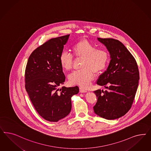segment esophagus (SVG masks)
I'll return each instance as SVG.
<instances>
[{"instance_id": "obj_1", "label": "esophagus", "mask_w": 151, "mask_h": 151, "mask_svg": "<svg viewBox=\"0 0 151 151\" xmlns=\"http://www.w3.org/2000/svg\"><path fill=\"white\" fill-rule=\"evenodd\" d=\"M79 92L81 93H86L87 92V90L84 89L83 88L79 87Z\"/></svg>"}]
</instances>
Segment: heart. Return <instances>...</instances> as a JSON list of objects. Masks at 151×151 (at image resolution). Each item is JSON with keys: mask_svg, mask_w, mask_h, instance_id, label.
I'll return each mask as SVG.
<instances>
[{"mask_svg": "<svg viewBox=\"0 0 151 151\" xmlns=\"http://www.w3.org/2000/svg\"><path fill=\"white\" fill-rule=\"evenodd\" d=\"M72 51L74 56L83 58V69L71 73L68 77L69 82L83 88L88 87L94 77V71L98 73L107 67L109 59V53L105 48H97L95 44L84 39L73 44ZM73 55L67 51L60 54L59 62L64 70H69L72 68Z\"/></svg>", "mask_w": 151, "mask_h": 151, "instance_id": "obj_1", "label": "heart"}]
</instances>
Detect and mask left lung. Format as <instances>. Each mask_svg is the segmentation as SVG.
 I'll return each instance as SVG.
<instances>
[{
    "mask_svg": "<svg viewBox=\"0 0 151 151\" xmlns=\"http://www.w3.org/2000/svg\"><path fill=\"white\" fill-rule=\"evenodd\" d=\"M98 40L109 52L111 60L107 70L99 76L97 84L106 91L94 92L98 98L94 113L107 119H115L126 114L134 99L139 79L136 60L122 43L112 38Z\"/></svg>",
    "mask_w": 151,
    "mask_h": 151,
    "instance_id": "8db88e82",
    "label": "left lung"
}]
</instances>
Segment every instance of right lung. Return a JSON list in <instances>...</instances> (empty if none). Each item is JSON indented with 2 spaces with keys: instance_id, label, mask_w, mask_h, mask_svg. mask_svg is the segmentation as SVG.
Masks as SVG:
<instances>
[{
  "instance_id": "1",
  "label": "right lung",
  "mask_w": 151,
  "mask_h": 151,
  "mask_svg": "<svg viewBox=\"0 0 151 151\" xmlns=\"http://www.w3.org/2000/svg\"><path fill=\"white\" fill-rule=\"evenodd\" d=\"M69 34L49 39L29 56L25 71V88L36 111L44 119L57 122L71 111V98L78 86L63 87L65 77L59 62Z\"/></svg>"
}]
</instances>
